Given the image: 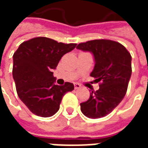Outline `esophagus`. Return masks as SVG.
Masks as SVG:
<instances>
[{"instance_id":"esophagus-1","label":"esophagus","mask_w":148,"mask_h":148,"mask_svg":"<svg viewBox=\"0 0 148 148\" xmlns=\"http://www.w3.org/2000/svg\"><path fill=\"white\" fill-rule=\"evenodd\" d=\"M81 88V85L79 83H74V89L75 90H78Z\"/></svg>"}]
</instances>
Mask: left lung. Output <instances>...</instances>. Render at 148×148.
<instances>
[{
    "label": "left lung",
    "instance_id": "left-lung-1",
    "mask_svg": "<svg viewBox=\"0 0 148 148\" xmlns=\"http://www.w3.org/2000/svg\"><path fill=\"white\" fill-rule=\"evenodd\" d=\"M77 48L93 54L95 65L90 76L100 82L99 90L92 91L89 100L81 103V111L89 118L104 117L126 94L132 75V56L122 44L109 39L81 42Z\"/></svg>",
    "mask_w": 148,
    "mask_h": 148
}]
</instances>
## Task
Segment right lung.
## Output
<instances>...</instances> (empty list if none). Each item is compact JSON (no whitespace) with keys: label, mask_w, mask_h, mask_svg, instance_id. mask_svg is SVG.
<instances>
[{"label":"right lung","mask_w":148,"mask_h":148,"mask_svg":"<svg viewBox=\"0 0 148 148\" xmlns=\"http://www.w3.org/2000/svg\"><path fill=\"white\" fill-rule=\"evenodd\" d=\"M76 45L36 37L22 42L16 51L12 77L18 97L32 113L42 117L55 115L65 93L74 90L71 82L63 86L55 84L52 71L62 57Z\"/></svg>","instance_id":"right-lung-1"}]
</instances>
